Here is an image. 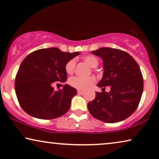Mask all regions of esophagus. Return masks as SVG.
<instances>
[{"mask_svg":"<svg viewBox=\"0 0 159 159\" xmlns=\"http://www.w3.org/2000/svg\"><path fill=\"white\" fill-rule=\"evenodd\" d=\"M78 93H79V94H80V95H82V94H84V91H78Z\"/></svg>","mask_w":159,"mask_h":159,"instance_id":"obj_1","label":"esophagus"}]
</instances>
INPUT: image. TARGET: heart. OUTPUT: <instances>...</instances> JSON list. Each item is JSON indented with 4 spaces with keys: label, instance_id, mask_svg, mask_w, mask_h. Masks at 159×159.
Returning <instances> with one entry per match:
<instances>
[{
    "label": "heart",
    "instance_id": "heart-1",
    "mask_svg": "<svg viewBox=\"0 0 159 159\" xmlns=\"http://www.w3.org/2000/svg\"><path fill=\"white\" fill-rule=\"evenodd\" d=\"M84 60L91 68H96L99 64L97 58L93 56V55H87L85 56ZM75 67V60L74 59L69 60L66 65V71L68 74H72L74 71ZM69 84L73 88L78 89V90H86L89 87L95 83V79L93 77L88 78H81V77H72L68 80Z\"/></svg>",
    "mask_w": 159,
    "mask_h": 159
}]
</instances>
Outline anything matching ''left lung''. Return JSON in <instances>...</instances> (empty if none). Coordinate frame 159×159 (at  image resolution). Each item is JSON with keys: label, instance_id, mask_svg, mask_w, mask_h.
Masks as SVG:
<instances>
[{"label": "left lung", "instance_id": "obj_1", "mask_svg": "<svg viewBox=\"0 0 159 159\" xmlns=\"http://www.w3.org/2000/svg\"><path fill=\"white\" fill-rule=\"evenodd\" d=\"M92 54L103 60L104 73L97 86L95 99L89 102V112L96 119L115 123L129 117L136 110L143 91V79L134 58L118 49L101 48ZM111 91L106 93L105 87Z\"/></svg>", "mask_w": 159, "mask_h": 159}]
</instances>
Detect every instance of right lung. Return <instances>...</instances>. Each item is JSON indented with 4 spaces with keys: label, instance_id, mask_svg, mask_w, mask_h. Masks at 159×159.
Instances as JSON below:
<instances>
[{
    "label": "right lung",
    "instance_id": "right-lung-1",
    "mask_svg": "<svg viewBox=\"0 0 159 159\" xmlns=\"http://www.w3.org/2000/svg\"><path fill=\"white\" fill-rule=\"evenodd\" d=\"M79 54L50 48L36 50L24 58L15 79L16 94L24 111L38 119L52 120L69 110L76 89L65 84L55 91L52 84L66 81V65Z\"/></svg>",
    "mask_w": 159,
    "mask_h": 159
}]
</instances>
